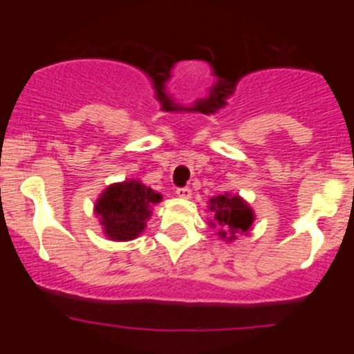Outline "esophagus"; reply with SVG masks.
Masks as SVG:
<instances>
[{
	"label": "esophagus",
	"instance_id": "34e87169",
	"mask_svg": "<svg viewBox=\"0 0 354 354\" xmlns=\"http://www.w3.org/2000/svg\"><path fill=\"white\" fill-rule=\"evenodd\" d=\"M176 195L181 198H190L192 197V190L188 187L183 188H176Z\"/></svg>",
	"mask_w": 354,
	"mask_h": 354
}]
</instances>
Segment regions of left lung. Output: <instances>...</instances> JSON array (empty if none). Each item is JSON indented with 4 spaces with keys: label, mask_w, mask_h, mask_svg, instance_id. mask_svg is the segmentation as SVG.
<instances>
[{
    "label": "left lung",
    "mask_w": 354,
    "mask_h": 354,
    "mask_svg": "<svg viewBox=\"0 0 354 354\" xmlns=\"http://www.w3.org/2000/svg\"><path fill=\"white\" fill-rule=\"evenodd\" d=\"M209 203V209L214 216L210 226H219L217 233L226 241H233L238 233H248L255 221L253 210L238 195H217V197L210 198Z\"/></svg>",
    "instance_id": "left-lung-1"
}]
</instances>
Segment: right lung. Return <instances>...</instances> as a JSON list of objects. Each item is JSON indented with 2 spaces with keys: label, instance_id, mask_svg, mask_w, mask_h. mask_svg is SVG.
<instances>
[{
  "label": "right lung",
  "instance_id": "add662e5",
  "mask_svg": "<svg viewBox=\"0 0 354 354\" xmlns=\"http://www.w3.org/2000/svg\"><path fill=\"white\" fill-rule=\"evenodd\" d=\"M160 200L162 195L138 180H127L109 185L95 202L94 210L109 240L130 241L145 230L152 205Z\"/></svg>",
  "mask_w": 354,
  "mask_h": 354
}]
</instances>
